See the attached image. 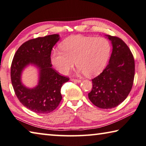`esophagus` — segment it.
<instances>
[{"label":"esophagus","instance_id":"obj_1","mask_svg":"<svg viewBox=\"0 0 146 146\" xmlns=\"http://www.w3.org/2000/svg\"><path fill=\"white\" fill-rule=\"evenodd\" d=\"M71 81H73V82H78V83H79V82H81V80H79V79H75V78H71Z\"/></svg>","mask_w":146,"mask_h":146}]
</instances>
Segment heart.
I'll use <instances>...</instances> for the list:
<instances>
[{
  "instance_id": "obj_1",
  "label": "heart",
  "mask_w": 146,
  "mask_h": 146,
  "mask_svg": "<svg viewBox=\"0 0 146 146\" xmlns=\"http://www.w3.org/2000/svg\"><path fill=\"white\" fill-rule=\"evenodd\" d=\"M62 51L54 50L51 62L59 73L68 74L75 64L79 73L88 77L99 75L105 68L111 51L110 43L103 37L71 36L60 44Z\"/></svg>"
}]
</instances>
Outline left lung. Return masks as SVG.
<instances>
[{
    "label": "left lung",
    "mask_w": 146,
    "mask_h": 146,
    "mask_svg": "<svg viewBox=\"0 0 146 146\" xmlns=\"http://www.w3.org/2000/svg\"><path fill=\"white\" fill-rule=\"evenodd\" d=\"M112 45L109 63L98 77L92 79L88 98L95 106L114 108L127 98L133 87L135 60L128 46L117 37L106 35Z\"/></svg>",
    "instance_id": "8db88e82"
}]
</instances>
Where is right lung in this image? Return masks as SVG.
Wrapping results in <instances>:
<instances>
[{
    "label": "right lung",
    "mask_w": 146,
    "mask_h": 146,
    "mask_svg": "<svg viewBox=\"0 0 146 146\" xmlns=\"http://www.w3.org/2000/svg\"><path fill=\"white\" fill-rule=\"evenodd\" d=\"M58 34L32 39L22 44L13 57L11 66V80L18 99L32 112L47 114L56 109L62 99L61 88L69 80L52 68L50 54L58 41ZM30 64L39 69L38 84L29 89L22 84L21 73Z\"/></svg>",
    "instance_id": "obj_1"
}]
</instances>
